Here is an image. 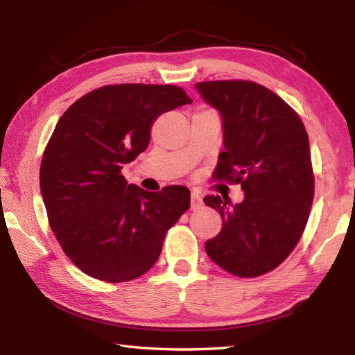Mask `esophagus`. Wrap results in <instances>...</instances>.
Here are the masks:
<instances>
[{
    "label": "esophagus",
    "mask_w": 355,
    "mask_h": 355,
    "mask_svg": "<svg viewBox=\"0 0 355 355\" xmlns=\"http://www.w3.org/2000/svg\"><path fill=\"white\" fill-rule=\"evenodd\" d=\"M202 206V200H201V195L198 191H192L191 192V209L192 210H197Z\"/></svg>",
    "instance_id": "34e87169"
}]
</instances>
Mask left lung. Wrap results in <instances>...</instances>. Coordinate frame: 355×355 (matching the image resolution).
<instances>
[{
    "mask_svg": "<svg viewBox=\"0 0 355 355\" xmlns=\"http://www.w3.org/2000/svg\"><path fill=\"white\" fill-rule=\"evenodd\" d=\"M195 88L223 122L224 150L215 178L241 183L244 191L238 205L220 195L205 197L223 220L221 232L206 241V253L232 275L261 276L293 252L310 215L314 177L308 134L281 97L254 82H198Z\"/></svg>",
    "mask_w": 355,
    "mask_h": 355,
    "instance_id": "1",
    "label": "left lung"
}]
</instances>
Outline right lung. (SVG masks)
Listing matches in <instances>:
<instances>
[{
	"label": "right lung",
	"instance_id": "1",
	"mask_svg": "<svg viewBox=\"0 0 355 355\" xmlns=\"http://www.w3.org/2000/svg\"><path fill=\"white\" fill-rule=\"evenodd\" d=\"M191 102L173 85H107L59 119L41 162V193L64 253L88 276L117 284L146 273L189 209L187 187L148 192L120 171L148 148L158 116Z\"/></svg>",
	"mask_w": 355,
	"mask_h": 355
}]
</instances>
